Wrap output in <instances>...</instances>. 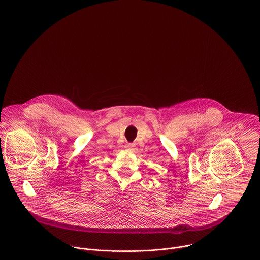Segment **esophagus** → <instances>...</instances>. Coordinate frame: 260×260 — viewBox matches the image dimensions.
Wrapping results in <instances>:
<instances>
[{
    "mask_svg": "<svg viewBox=\"0 0 260 260\" xmlns=\"http://www.w3.org/2000/svg\"><path fill=\"white\" fill-rule=\"evenodd\" d=\"M126 148H127L128 150H133V149L135 148V144H127V145H126Z\"/></svg>",
    "mask_w": 260,
    "mask_h": 260,
    "instance_id": "1",
    "label": "esophagus"
}]
</instances>
